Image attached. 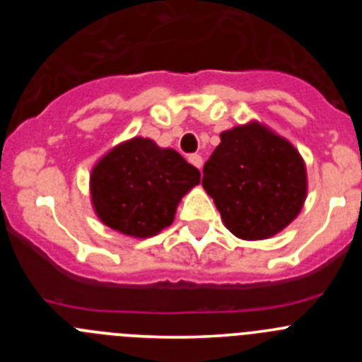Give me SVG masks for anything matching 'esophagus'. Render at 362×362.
Instances as JSON below:
<instances>
[{"instance_id":"esophagus-1","label":"esophagus","mask_w":362,"mask_h":362,"mask_svg":"<svg viewBox=\"0 0 362 362\" xmlns=\"http://www.w3.org/2000/svg\"><path fill=\"white\" fill-rule=\"evenodd\" d=\"M188 161L196 166V168H199V172H201V166H203V158H201L199 153H192L190 158H188Z\"/></svg>"}]
</instances>
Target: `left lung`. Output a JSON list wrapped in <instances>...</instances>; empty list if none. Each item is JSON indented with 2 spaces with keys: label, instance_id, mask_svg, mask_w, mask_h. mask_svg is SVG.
<instances>
[{
  "label": "left lung",
  "instance_id": "8db88e82",
  "mask_svg": "<svg viewBox=\"0 0 362 362\" xmlns=\"http://www.w3.org/2000/svg\"><path fill=\"white\" fill-rule=\"evenodd\" d=\"M203 188L235 238L261 241L299 216L308 175L305 159L288 139L252 119L221 134L204 163Z\"/></svg>",
  "mask_w": 362,
  "mask_h": 362
}]
</instances>
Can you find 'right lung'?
I'll use <instances>...</instances> for the list:
<instances>
[{
    "mask_svg": "<svg viewBox=\"0 0 362 362\" xmlns=\"http://www.w3.org/2000/svg\"><path fill=\"white\" fill-rule=\"evenodd\" d=\"M199 181V170L174 148L136 136L92 166V209L108 228L134 239L152 238L174 223L177 204Z\"/></svg>",
    "mask_w": 362,
    "mask_h": 362,
    "instance_id": "right-lung-1",
    "label": "right lung"
}]
</instances>
